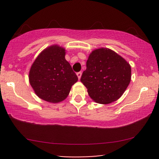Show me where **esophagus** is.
<instances>
[{
  "mask_svg": "<svg viewBox=\"0 0 159 159\" xmlns=\"http://www.w3.org/2000/svg\"><path fill=\"white\" fill-rule=\"evenodd\" d=\"M76 75H77V76H78V79H81V75H82L81 72H77V73H76Z\"/></svg>",
  "mask_w": 159,
  "mask_h": 159,
  "instance_id": "34e87169",
  "label": "esophagus"
}]
</instances>
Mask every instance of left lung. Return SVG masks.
<instances>
[{
    "label": "left lung",
    "instance_id": "obj_1",
    "mask_svg": "<svg viewBox=\"0 0 159 159\" xmlns=\"http://www.w3.org/2000/svg\"><path fill=\"white\" fill-rule=\"evenodd\" d=\"M132 69L124 58L109 48L93 51L81 81L93 101L109 104L121 97L131 81Z\"/></svg>",
    "mask_w": 159,
    "mask_h": 159
}]
</instances>
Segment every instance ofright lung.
<instances>
[{"mask_svg": "<svg viewBox=\"0 0 159 159\" xmlns=\"http://www.w3.org/2000/svg\"><path fill=\"white\" fill-rule=\"evenodd\" d=\"M66 50L52 45L38 55L29 72V81L40 98L52 103L63 101L78 81L72 66L65 59Z\"/></svg>", "mask_w": 159, "mask_h": 159, "instance_id": "1", "label": "right lung"}]
</instances>
